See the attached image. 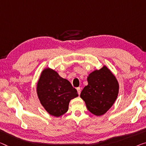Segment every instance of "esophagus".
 <instances>
[{"mask_svg": "<svg viewBox=\"0 0 146 146\" xmlns=\"http://www.w3.org/2000/svg\"><path fill=\"white\" fill-rule=\"evenodd\" d=\"M76 89H77L78 95H80V93H81V88H80V87H78V88Z\"/></svg>", "mask_w": 146, "mask_h": 146, "instance_id": "esophagus-1", "label": "esophagus"}]
</instances>
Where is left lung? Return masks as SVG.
I'll return each mask as SVG.
<instances>
[{"instance_id": "obj_1", "label": "left lung", "mask_w": 146, "mask_h": 146, "mask_svg": "<svg viewBox=\"0 0 146 146\" xmlns=\"http://www.w3.org/2000/svg\"><path fill=\"white\" fill-rule=\"evenodd\" d=\"M88 85L81 92L80 97L87 108L94 115L104 114L115 102L119 93V84L111 72L104 66L87 77Z\"/></svg>"}]
</instances>
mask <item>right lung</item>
<instances>
[{"mask_svg": "<svg viewBox=\"0 0 146 146\" xmlns=\"http://www.w3.org/2000/svg\"><path fill=\"white\" fill-rule=\"evenodd\" d=\"M36 92L45 110L55 117L65 113L70 100L78 96L77 90L69 81L61 78L57 72L50 68L42 72Z\"/></svg>", "mask_w": 146, "mask_h": 146, "instance_id": "1", "label": "right lung"}]
</instances>
